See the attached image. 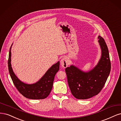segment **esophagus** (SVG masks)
Wrapping results in <instances>:
<instances>
[{
	"mask_svg": "<svg viewBox=\"0 0 121 121\" xmlns=\"http://www.w3.org/2000/svg\"><path fill=\"white\" fill-rule=\"evenodd\" d=\"M69 59L67 57H63L61 59V65L63 68L67 67L69 65Z\"/></svg>",
	"mask_w": 121,
	"mask_h": 121,
	"instance_id": "obj_1",
	"label": "esophagus"
}]
</instances>
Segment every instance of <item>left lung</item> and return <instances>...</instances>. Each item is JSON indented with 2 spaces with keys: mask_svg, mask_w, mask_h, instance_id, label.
Here are the masks:
<instances>
[{
  "mask_svg": "<svg viewBox=\"0 0 121 121\" xmlns=\"http://www.w3.org/2000/svg\"><path fill=\"white\" fill-rule=\"evenodd\" d=\"M102 57L99 63L88 72H83L73 65L65 68L68 83L76 99H85L98 95L106 82L111 64L107 45L104 38L99 36Z\"/></svg>",
  "mask_w": 121,
  "mask_h": 121,
  "instance_id": "8db88e82",
  "label": "left lung"
}]
</instances>
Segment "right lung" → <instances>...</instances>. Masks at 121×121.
<instances>
[{
    "label": "right lung",
    "instance_id": "1",
    "mask_svg": "<svg viewBox=\"0 0 121 121\" xmlns=\"http://www.w3.org/2000/svg\"><path fill=\"white\" fill-rule=\"evenodd\" d=\"M11 46L8 60V67L10 76L15 87L26 98L33 99H44L47 97L53 87V81L56 73L59 71L60 62L54 64L48 69L42 78L36 83L27 84L22 82L15 76L11 65Z\"/></svg>",
    "mask_w": 121,
    "mask_h": 121
}]
</instances>
